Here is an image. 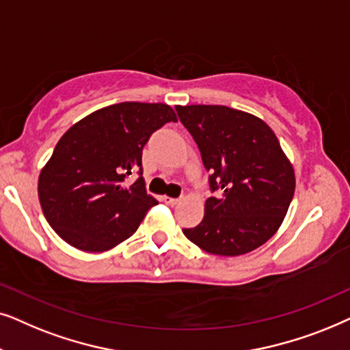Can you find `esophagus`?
<instances>
[{"instance_id":"esophagus-1","label":"esophagus","mask_w":350,"mask_h":350,"mask_svg":"<svg viewBox=\"0 0 350 350\" xmlns=\"http://www.w3.org/2000/svg\"><path fill=\"white\" fill-rule=\"evenodd\" d=\"M163 200H165V203H166V204H170V206H176V204L179 203V198H171V197H165V198H163Z\"/></svg>"}]
</instances>
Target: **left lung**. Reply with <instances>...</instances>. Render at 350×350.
<instances>
[{
	"label": "left lung",
	"mask_w": 350,
	"mask_h": 350,
	"mask_svg": "<svg viewBox=\"0 0 350 350\" xmlns=\"http://www.w3.org/2000/svg\"><path fill=\"white\" fill-rule=\"evenodd\" d=\"M217 192L203 221L184 235L203 251L240 256L259 248L282 226L295 195L293 165L267 123L226 105H178Z\"/></svg>",
	"instance_id": "8db88e82"
}]
</instances>
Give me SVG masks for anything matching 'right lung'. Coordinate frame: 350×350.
Masks as SVG:
<instances>
[{
	"instance_id": "right-lung-1",
	"label": "right lung",
	"mask_w": 350,
	"mask_h": 350,
	"mask_svg": "<svg viewBox=\"0 0 350 350\" xmlns=\"http://www.w3.org/2000/svg\"><path fill=\"white\" fill-rule=\"evenodd\" d=\"M178 121L166 104L121 102L75 123L40 172L46 221L64 241L100 253L129 239L158 203L142 178V148L157 129ZM139 171L136 183L126 178Z\"/></svg>"
}]
</instances>
